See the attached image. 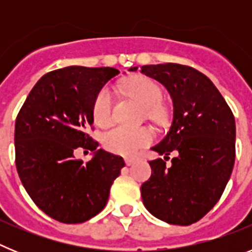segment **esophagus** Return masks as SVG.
Segmentation results:
<instances>
[{"label": "esophagus", "mask_w": 252, "mask_h": 252, "mask_svg": "<svg viewBox=\"0 0 252 252\" xmlns=\"http://www.w3.org/2000/svg\"><path fill=\"white\" fill-rule=\"evenodd\" d=\"M137 158H125V162H126V165H132V164H135V162L137 161Z\"/></svg>", "instance_id": "obj_1"}]
</instances>
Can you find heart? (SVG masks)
<instances>
[{"instance_id":"heart-1","label":"heart","mask_w":252,"mask_h":252,"mask_svg":"<svg viewBox=\"0 0 252 252\" xmlns=\"http://www.w3.org/2000/svg\"><path fill=\"white\" fill-rule=\"evenodd\" d=\"M125 92L136 98L150 119L158 122L165 120L166 112L161 106L162 91L157 82L148 77H136L124 86ZM93 119L99 126H108L113 120V93L110 88H102L93 101ZM154 131L149 127L117 126L104 133L103 145L108 151L124 157L135 155L140 149L150 145Z\"/></svg>"}]
</instances>
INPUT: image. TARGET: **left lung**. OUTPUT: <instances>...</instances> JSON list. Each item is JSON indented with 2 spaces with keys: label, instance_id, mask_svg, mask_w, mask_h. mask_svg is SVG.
Instances as JSON below:
<instances>
[{
  "label": "left lung",
  "instance_id": "left-lung-1",
  "mask_svg": "<svg viewBox=\"0 0 252 252\" xmlns=\"http://www.w3.org/2000/svg\"><path fill=\"white\" fill-rule=\"evenodd\" d=\"M141 73L165 87L174 104L170 130L153 148L165 157L149 161L151 177L141 186L142 202L161 221L188 226L215 207L230 179L235 117L211 79L192 66L144 65ZM171 151L176 158L166 166Z\"/></svg>",
  "mask_w": 252,
  "mask_h": 252
}]
</instances>
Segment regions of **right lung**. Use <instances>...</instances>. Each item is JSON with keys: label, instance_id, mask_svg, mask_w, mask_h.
<instances>
[{"label": "right lung", "instance_id": "add662e5", "mask_svg": "<svg viewBox=\"0 0 252 252\" xmlns=\"http://www.w3.org/2000/svg\"><path fill=\"white\" fill-rule=\"evenodd\" d=\"M119 73L86 66L46 73L16 117L15 161L22 186L44 213L62 223H82L98 215L125 166L121 157L102 149L90 161L74 159L77 149L98 146L87 132L93 101Z\"/></svg>", "mask_w": 252, "mask_h": 252}]
</instances>
